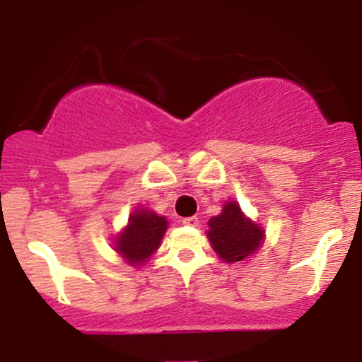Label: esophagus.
<instances>
[{"mask_svg":"<svg viewBox=\"0 0 362 362\" xmlns=\"http://www.w3.org/2000/svg\"><path fill=\"white\" fill-rule=\"evenodd\" d=\"M184 224H187V226H199V218H197V216L184 218Z\"/></svg>","mask_w":362,"mask_h":362,"instance_id":"obj_1","label":"esophagus"}]
</instances>
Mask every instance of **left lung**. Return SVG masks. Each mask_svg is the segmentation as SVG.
Wrapping results in <instances>:
<instances>
[{"instance_id": "1", "label": "left lung", "mask_w": 362, "mask_h": 362, "mask_svg": "<svg viewBox=\"0 0 362 362\" xmlns=\"http://www.w3.org/2000/svg\"><path fill=\"white\" fill-rule=\"evenodd\" d=\"M207 238L226 264H236L259 250L264 230L248 219L236 202H226L223 213L209 219Z\"/></svg>"}]
</instances>
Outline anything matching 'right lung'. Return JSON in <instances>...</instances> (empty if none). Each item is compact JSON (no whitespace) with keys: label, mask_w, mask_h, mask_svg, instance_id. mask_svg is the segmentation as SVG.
Instances as JSON below:
<instances>
[{"label":"right lung","mask_w":362,"mask_h":362,"mask_svg":"<svg viewBox=\"0 0 362 362\" xmlns=\"http://www.w3.org/2000/svg\"><path fill=\"white\" fill-rule=\"evenodd\" d=\"M167 228L165 216L148 209H136L129 216L127 226L117 236L115 250L131 265H141L158 250Z\"/></svg>","instance_id":"add662e5"}]
</instances>
